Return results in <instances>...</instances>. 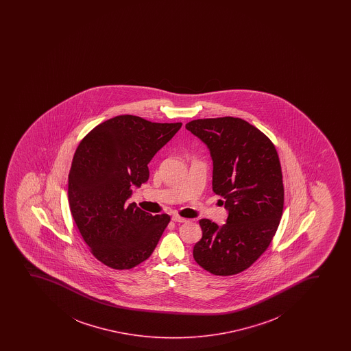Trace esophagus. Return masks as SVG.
Instances as JSON below:
<instances>
[{
    "instance_id": "34e87169",
    "label": "esophagus",
    "mask_w": 351,
    "mask_h": 351,
    "mask_svg": "<svg viewBox=\"0 0 351 351\" xmlns=\"http://www.w3.org/2000/svg\"><path fill=\"white\" fill-rule=\"evenodd\" d=\"M172 221H174V222H187V219H185V218H182V217H180V215H173V217H172Z\"/></svg>"
}]
</instances>
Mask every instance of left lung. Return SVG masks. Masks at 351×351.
<instances>
[{
    "instance_id": "1",
    "label": "left lung",
    "mask_w": 351,
    "mask_h": 351,
    "mask_svg": "<svg viewBox=\"0 0 351 351\" xmlns=\"http://www.w3.org/2000/svg\"><path fill=\"white\" fill-rule=\"evenodd\" d=\"M186 129L210 149L214 193L225 199L228 210L221 227L210 219L199 221L202 238L194 246V260L210 274H239L266 252L282 217L278 151L265 133L241 118L195 119Z\"/></svg>"
}]
</instances>
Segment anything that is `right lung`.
I'll return each instance as SVG.
<instances>
[{
  "label": "right lung",
  "mask_w": 351,
  "mask_h": 351,
  "mask_svg": "<svg viewBox=\"0 0 351 351\" xmlns=\"http://www.w3.org/2000/svg\"><path fill=\"white\" fill-rule=\"evenodd\" d=\"M180 128L123 114L93 128L77 147L69 205L91 254L105 266L131 269L154 253L171 218L144 212L128 199L131 186L149 180L147 164Z\"/></svg>",
  "instance_id": "1"
}]
</instances>
